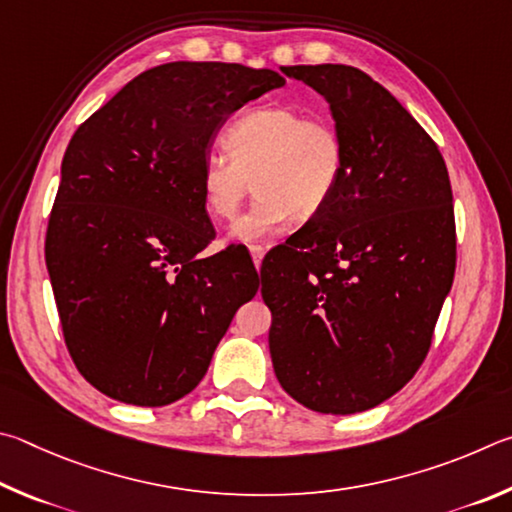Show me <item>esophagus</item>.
<instances>
[{
  "mask_svg": "<svg viewBox=\"0 0 512 512\" xmlns=\"http://www.w3.org/2000/svg\"><path fill=\"white\" fill-rule=\"evenodd\" d=\"M249 251H251V258H254V265L261 267L263 258H265V247L263 245H251Z\"/></svg>",
  "mask_w": 512,
  "mask_h": 512,
  "instance_id": "1",
  "label": "esophagus"
}]
</instances>
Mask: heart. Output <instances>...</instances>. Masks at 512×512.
<instances>
[{
    "instance_id": "heart-1",
    "label": "heart",
    "mask_w": 512,
    "mask_h": 512,
    "mask_svg": "<svg viewBox=\"0 0 512 512\" xmlns=\"http://www.w3.org/2000/svg\"><path fill=\"white\" fill-rule=\"evenodd\" d=\"M224 148L206 152L200 164L202 204L211 220H233L254 186V204L231 229V238L245 245L270 238L294 215L315 218L333 200L346 170V143L337 125L288 105L242 112L224 130Z\"/></svg>"
}]
</instances>
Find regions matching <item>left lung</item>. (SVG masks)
<instances>
[{"instance_id":"obj_1","label":"left lung","mask_w":512,"mask_h":512,"mask_svg":"<svg viewBox=\"0 0 512 512\" xmlns=\"http://www.w3.org/2000/svg\"><path fill=\"white\" fill-rule=\"evenodd\" d=\"M283 71L326 96L346 143L333 200L265 256L270 353L281 387L319 414L373 409L414 378L456 270L441 150L364 71Z\"/></svg>"}]
</instances>
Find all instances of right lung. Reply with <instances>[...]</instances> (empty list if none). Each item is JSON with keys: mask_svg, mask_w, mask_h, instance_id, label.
Listing matches in <instances>:
<instances>
[{"mask_svg": "<svg viewBox=\"0 0 512 512\" xmlns=\"http://www.w3.org/2000/svg\"><path fill=\"white\" fill-rule=\"evenodd\" d=\"M285 78L229 62H168L130 80L71 137L44 258L80 375L119 402L164 407L209 369L254 297L249 251L215 238L200 164L231 112Z\"/></svg>", "mask_w": 512, "mask_h": 512, "instance_id": "add662e5", "label": "right lung"}]
</instances>
